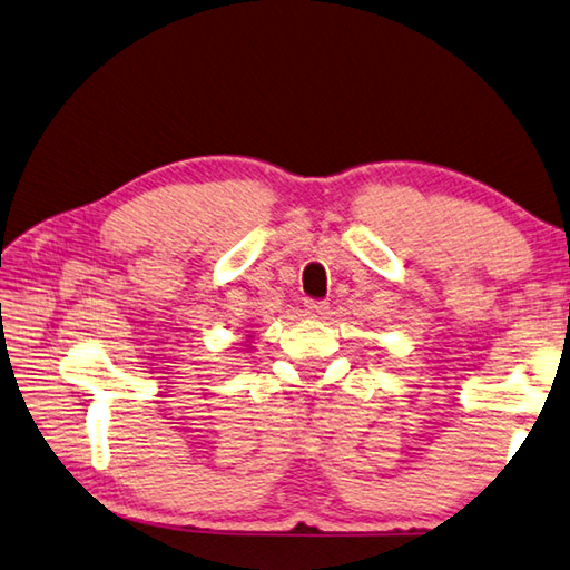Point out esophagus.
<instances>
[{
  "label": "esophagus",
  "instance_id": "esophagus-1",
  "mask_svg": "<svg viewBox=\"0 0 570 570\" xmlns=\"http://www.w3.org/2000/svg\"><path fill=\"white\" fill-rule=\"evenodd\" d=\"M304 312L308 316H314V318H324L328 314V304L326 302H316V298H306Z\"/></svg>",
  "mask_w": 570,
  "mask_h": 570
}]
</instances>
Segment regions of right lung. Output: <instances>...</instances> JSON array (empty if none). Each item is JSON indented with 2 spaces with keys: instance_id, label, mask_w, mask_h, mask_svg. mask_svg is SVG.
Masks as SVG:
<instances>
[{
  "instance_id": "obj_1",
  "label": "right lung",
  "mask_w": 570,
  "mask_h": 570,
  "mask_svg": "<svg viewBox=\"0 0 570 570\" xmlns=\"http://www.w3.org/2000/svg\"><path fill=\"white\" fill-rule=\"evenodd\" d=\"M252 338H254L252 334H249V336H246V348H254V346H252Z\"/></svg>"
}]
</instances>
